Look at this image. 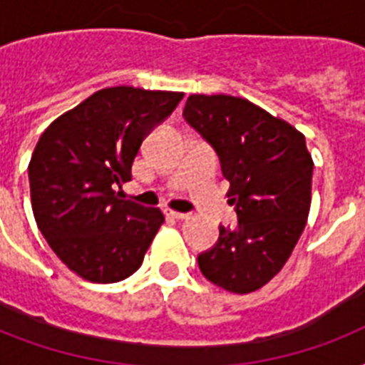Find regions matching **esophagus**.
<instances>
[{
    "label": "esophagus",
    "mask_w": 365,
    "mask_h": 365,
    "mask_svg": "<svg viewBox=\"0 0 365 365\" xmlns=\"http://www.w3.org/2000/svg\"><path fill=\"white\" fill-rule=\"evenodd\" d=\"M166 216L174 217V220H187V214H183V212H176V210H166Z\"/></svg>",
    "instance_id": "1"
}]
</instances>
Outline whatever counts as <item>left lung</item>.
<instances>
[{
  "label": "left lung",
  "instance_id": "left-lung-1",
  "mask_svg": "<svg viewBox=\"0 0 365 365\" xmlns=\"http://www.w3.org/2000/svg\"><path fill=\"white\" fill-rule=\"evenodd\" d=\"M183 117L216 149L239 214L199 255L200 272L231 294H252L280 272L305 229L314 166L305 136L229 94H191Z\"/></svg>",
  "mask_w": 365,
  "mask_h": 365
}]
</instances>
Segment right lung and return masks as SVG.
<instances>
[{"label": "right lung", "mask_w": 365, "mask_h": 365, "mask_svg": "<svg viewBox=\"0 0 365 365\" xmlns=\"http://www.w3.org/2000/svg\"><path fill=\"white\" fill-rule=\"evenodd\" d=\"M183 93L102 88L54 119L28 165L31 210L48 246L88 282L125 280L165 223L159 208L119 199L142 142Z\"/></svg>", "instance_id": "1"}]
</instances>
